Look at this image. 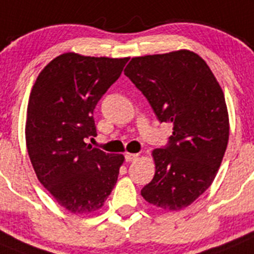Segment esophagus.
<instances>
[{"label": "esophagus", "instance_id": "obj_1", "mask_svg": "<svg viewBox=\"0 0 254 254\" xmlns=\"http://www.w3.org/2000/svg\"><path fill=\"white\" fill-rule=\"evenodd\" d=\"M138 158H139L138 153H127V154H125V159H127V162H134Z\"/></svg>", "mask_w": 254, "mask_h": 254}]
</instances>
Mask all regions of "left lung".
Wrapping results in <instances>:
<instances>
[{
  "label": "left lung",
  "mask_w": 254,
  "mask_h": 254,
  "mask_svg": "<svg viewBox=\"0 0 254 254\" xmlns=\"http://www.w3.org/2000/svg\"><path fill=\"white\" fill-rule=\"evenodd\" d=\"M124 73L159 122L173 125L167 147L152 152L155 173L141 196L168 211L187 207L212 184L227 149L229 116L220 84L206 62L186 49L131 58Z\"/></svg>",
  "instance_id": "obj_1"
}]
</instances>
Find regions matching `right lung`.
I'll use <instances>...</instances> for the list:
<instances>
[{
	"label": "right lung",
	"instance_id": "obj_1",
	"mask_svg": "<svg viewBox=\"0 0 254 254\" xmlns=\"http://www.w3.org/2000/svg\"><path fill=\"white\" fill-rule=\"evenodd\" d=\"M129 58L64 53L39 73L27 104L25 138L40 184L73 214L101 209L118 181L123 154L84 141L96 136L93 110Z\"/></svg>",
	"mask_w": 254,
	"mask_h": 254
}]
</instances>
